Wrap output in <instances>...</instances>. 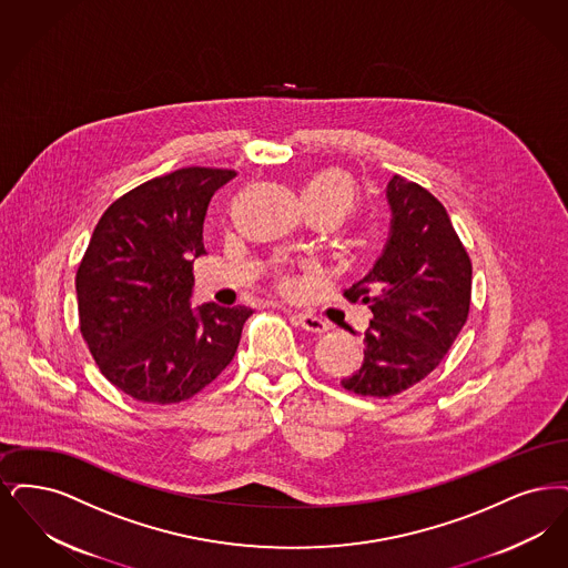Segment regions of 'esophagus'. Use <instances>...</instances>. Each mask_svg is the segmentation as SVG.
<instances>
[{
  "label": "esophagus",
  "instance_id": "esophagus-1",
  "mask_svg": "<svg viewBox=\"0 0 568 568\" xmlns=\"http://www.w3.org/2000/svg\"><path fill=\"white\" fill-rule=\"evenodd\" d=\"M293 321H295L301 328H305V331H310V333H316V335H322V333L328 331V324H326V322L321 321L318 316L305 314V312H293Z\"/></svg>",
  "mask_w": 568,
  "mask_h": 568
}]
</instances>
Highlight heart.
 Here are the masks:
<instances>
[{
    "label": "heart",
    "instance_id": "heart-1",
    "mask_svg": "<svg viewBox=\"0 0 568 568\" xmlns=\"http://www.w3.org/2000/svg\"><path fill=\"white\" fill-rule=\"evenodd\" d=\"M303 201L307 207H331L346 216L356 203V186L344 172H322L305 184Z\"/></svg>",
    "mask_w": 568,
    "mask_h": 568
}]
</instances>
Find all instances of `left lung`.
<instances>
[{"label": "left lung", "instance_id": "left-lung-1", "mask_svg": "<svg viewBox=\"0 0 568 568\" xmlns=\"http://www.w3.org/2000/svg\"><path fill=\"white\" fill-rule=\"evenodd\" d=\"M393 221L382 256L344 296L369 305L365 361L342 386L361 396L412 388L444 361L469 318L470 258L442 201L393 175Z\"/></svg>", "mask_w": 568, "mask_h": 568}]
</instances>
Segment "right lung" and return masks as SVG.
Returning <instances> with one entry per match:
<instances>
[{
  "label": "right lung",
  "instance_id": "add662e5",
  "mask_svg": "<svg viewBox=\"0 0 568 568\" xmlns=\"http://www.w3.org/2000/svg\"><path fill=\"white\" fill-rule=\"evenodd\" d=\"M233 170L182 168L116 199L75 273L80 333L124 395L170 405L197 395L233 361L252 310L191 307L203 221Z\"/></svg>",
  "mask_w": 568,
  "mask_h": 568
}]
</instances>
